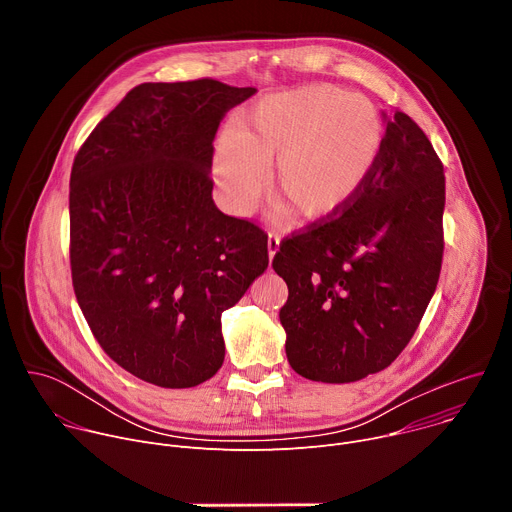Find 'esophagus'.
Listing matches in <instances>:
<instances>
[{"label": "esophagus", "instance_id": "esophagus-1", "mask_svg": "<svg viewBox=\"0 0 512 512\" xmlns=\"http://www.w3.org/2000/svg\"><path fill=\"white\" fill-rule=\"evenodd\" d=\"M279 235L277 233H269L267 235V251H269V259H273V255L279 251Z\"/></svg>", "mask_w": 512, "mask_h": 512}]
</instances>
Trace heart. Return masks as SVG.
<instances>
[{
    "mask_svg": "<svg viewBox=\"0 0 512 512\" xmlns=\"http://www.w3.org/2000/svg\"><path fill=\"white\" fill-rule=\"evenodd\" d=\"M385 123L364 95L310 85L265 97L218 145L216 184L235 214H249L273 166L271 188L310 221L342 210L375 172Z\"/></svg>",
    "mask_w": 512,
    "mask_h": 512,
    "instance_id": "b5f03b06",
    "label": "heart"
}]
</instances>
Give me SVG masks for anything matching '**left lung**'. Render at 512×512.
Wrapping results in <instances>:
<instances>
[{"mask_svg": "<svg viewBox=\"0 0 512 512\" xmlns=\"http://www.w3.org/2000/svg\"><path fill=\"white\" fill-rule=\"evenodd\" d=\"M446 176L423 129L387 117L379 164L336 214L291 233L273 257L298 375L352 383L387 369L415 334L444 257Z\"/></svg>", "mask_w": 512, "mask_h": 512, "instance_id": "1", "label": "left lung"}]
</instances>
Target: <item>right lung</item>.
I'll use <instances>...</instances> for the list:
<instances>
[{"instance_id":"1","label":"right lung","mask_w":512,"mask_h":512,"mask_svg":"<svg viewBox=\"0 0 512 512\" xmlns=\"http://www.w3.org/2000/svg\"><path fill=\"white\" fill-rule=\"evenodd\" d=\"M253 87L143 83L103 117L70 172V273L121 369L166 389L225 360L221 316L267 269V235L212 200V139Z\"/></svg>"}]
</instances>
